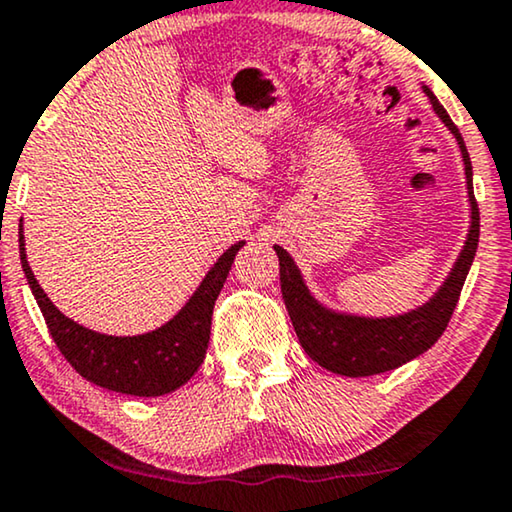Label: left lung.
Here are the masks:
<instances>
[{
  "instance_id": "8db88e82",
  "label": "left lung",
  "mask_w": 512,
  "mask_h": 512,
  "mask_svg": "<svg viewBox=\"0 0 512 512\" xmlns=\"http://www.w3.org/2000/svg\"><path fill=\"white\" fill-rule=\"evenodd\" d=\"M422 90L429 97L433 114L440 123L452 132L464 160L468 207H471V221L468 233L461 247L457 261L447 272L443 284L422 305L412 307L408 312L389 314V317H366V314L342 312L335 307L321 303L314 293L307 289L303 272L293 261L286 249L275 244L279 256V282H282V298L289 310L293 331L305 354L321 368L331 370L335 375L345 377H368L394 370L403 363L417 359L426 349L436 345L440 335L447 328L454 307H457L461 286L471 270L475 249L480 237V212L473 195V165L468 158L466 144L461 139L457 125L447 116L443 104L436 100L429 86Z\"/></svg>"
}]
</instances>
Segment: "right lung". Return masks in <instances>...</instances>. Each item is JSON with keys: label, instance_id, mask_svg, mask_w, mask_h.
Here are the masks:
<instances>
[{"label": "right lung", "instance_id": "obj_1", "mask_svg": "<svg viewBox=\"0 0 512 512\" xmlns=\"http://www.w3.org/2000/svg\"><path fill=\"white\" fill-rule=\"evenodd\" d=\"M18 242L27 284L37 298L48 331L62 356L88 382L128 396H165L195 375L207 354L214 303L237 251L244 247L242 240L223 251L219 261L202 277L193 296L186 300V305L156 331L142 335H107L65 317L51 303L27 263L23 219H20Z\"/></svg>", "mask_w": 512, "mask_h": 512}]
</instances>
